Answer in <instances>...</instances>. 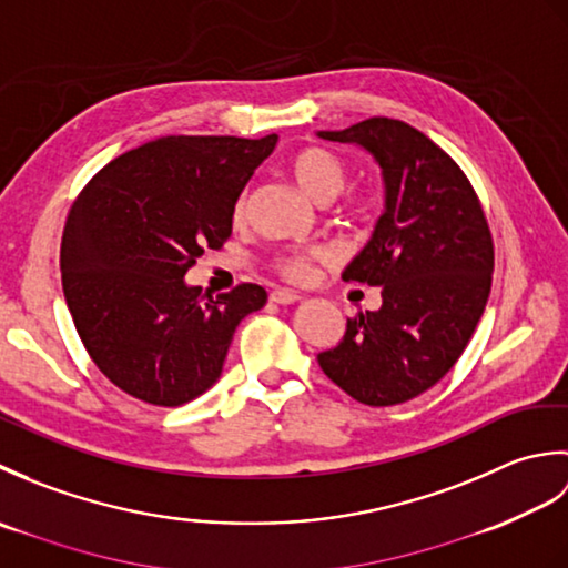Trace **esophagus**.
Wrapping results in <instances>:
<instances>
[{"label":"esophagus","instance_id":"34e87169","mask_svg":"<svg viewBox=\"0 0 568 568\" xmlns=\"http://www.w3.org/2000/svg\"><path fill=\"white\" fill-rule=\"evenodd\" d=\"M271 300L277 305H293L300 300V293L287 291V287H275V291H271Z\"/></svg>","mask_w":568,"mask_h":568}]
</instances>
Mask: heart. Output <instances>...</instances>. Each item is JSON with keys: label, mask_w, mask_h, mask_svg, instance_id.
I'll return each instance as SVG.
<instances>
[{"label": "heart", "mask_w": 568, "mask_h": 568, "mask_svg": "<svg viewBox=\"0 0 568 568\" xmlns=\"http://www.w3.org/2000/svg\"><path fill=\"white\" fill-rule=\"evenodd\" d=\"M293 175L303 187L307 195L320 202L327 204L332 202L339 192L346 187V165L342 163L339 155H334L327 149L312 146L300 151L293 159ZM246 202L248 195L241 192L234 202V220H241L246 214ZM329 251L324 248H310V251H285L277 253L273 258V268L281 273L285 281L293 283H305L315 273V263L327 261Z\"/></svg>", "instance_id": "heart-1"}]
</instances>
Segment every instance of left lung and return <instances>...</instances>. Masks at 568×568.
Segmentation results:
<instances>
[{"mask_svg": "<svg viewBox=\"0 0 568 568\" xmlns=\"http://www.w3.org/2000/svg\"><path fill=\"white\" fill-rule=\"evenodd\" d=\"M320 136L366 149L385 183L376 232L342 275L378 285L383 305L348 320L320 368L358 403L400 405L439 383L474 336L490 295V229L462 168L415 126L371 116Z\"/></svg>", "mask_w": 568, "mask_h": 568, "instance_id": "1", "label": "left lung"}]
</instances>
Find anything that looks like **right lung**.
<instances>
[{"instance_id": "add662e5", "label": "right lung", "mask_w": 568, "mask_h": 568, "mask_svg": "<svg viewBox=\"0 0 568 568\" xmlns=\"http://www.w3.org/2000/svg\"><path fill=\"white\" fill-rule=\"evenodd\" d=\"M277 136H163L106 163L72 202L60 275L80 339L119 390L195 400L222 376L239 322L265 305L241 283L207 295L185 273L232 236L234 202Z\"/></svg>"}]
</instances>
